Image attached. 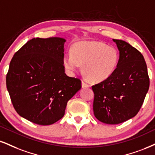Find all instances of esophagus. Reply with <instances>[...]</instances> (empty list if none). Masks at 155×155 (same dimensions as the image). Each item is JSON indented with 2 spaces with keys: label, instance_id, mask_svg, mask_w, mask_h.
<instances>
[{
  "label": "esophagus",
  "instance_id": "1",
  "mask_svg": "<svg viewBox=\"0 0 155 155\" xmlns=\"http://www.w3.org/2000/svg\"><path fill=\"white\" fill-rule=\"evenodd\" d=\"M82 87H83V88H85V87H89L90 85L89 84H87L86 82L82 81Z\"/></svg>",
  "mask_w": 155,
  "mask_h": 155
}]
</instances>
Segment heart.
Instances as JSON below:
<instances>
[{
    "mask_svg": "<svg viewBox=\"0 0 155 155\" xmlns=\"http://www.w3.org/2000/svg\"><path fill=\"white\" fill-rule=\"evenodd\" d=\"M71 52L63 58L66 70L73 73L83 65L84 74L93 83L110 78L119 62V52L115 47L98 41H78L72 46Z\"/></svg>",
    "mask_w": 155,
    "mask_h": 155,
    "instance_id": "1",
    "label": "heart"
}]
</instances>
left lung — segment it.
Returning <instances> with one entry per match:
<instances>
[{"mask_svg": "<svg viewBox=\"0 0 155 155\" xmlns=\"http://www.w3.org/2000/svg\"><path fill=\"white\" fill-rule=\"evenodd\" d=\"M113 41L119 51L117 68L110 78L92 86L94 115L107 124L134 117L150 87L147 67L140 51L123 40Z\"/></svg>", "mask_w": 155, "mask_h": 155, "instance_id": "8db88e82", "label": "left lung"}]
</instances>
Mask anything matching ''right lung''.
<instances>
[{
    "mask_svg": "<svg viewBox=\"0 0 155 155\" xmlns=\"http://www.w3.org/2000/svg\"><path fill=\"white\" fill-rule=\"evenodd\" d=\"M60 37L34 38L13 55L6 86L15 110L39 125H50L64 115L68 101L81 81L64 73V45Z\"/></svg>",
    "mask_w": 155,
    "mask_h": 155,
    "instance_id": "add662e5",
    "label": "right lung"
}]
</instances>
